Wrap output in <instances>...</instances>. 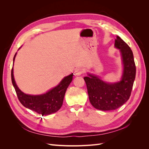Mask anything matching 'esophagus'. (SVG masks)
<instances>
[{
    "mask_svg": "<svg viewBox=\"0 0 149 149\" xmlns=\"http://www.w3.org/2000/svg\"><path fill=\"white\" fill-rule=\"evenodd\" d=\"M83 70L82 68H78L76 69L74 71V73L76 76H80L83 73Z\"/></svg>",
    "mask_w": 149,
    "mask_h": 149,
    "instance_id": "obj_1",
    "label": "esophagus"
}]
</instances>
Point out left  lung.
Segmentation results:
<instances>
[{"mask_svg":"<svg viewBox=\"0 0 149 149\" xmlns=\"http://www.w3.org/2000/svg\"><path fill=\"white\" fill-rule=\"evenodd\" d=\"M114 45L120 49L124 65L120 81L108 83L91 74L84 78L90 102L101 111L115 110L123 106L130 97L136 78V68L131 49L119 36L115 40Z\"/></svg>","mask_w":149,"mask_h":149,"instance_id":"obj_1","label":"left lung"}]
</instances>
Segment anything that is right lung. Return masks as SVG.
Masks as SVG:
<instances>
[{
	"label": "right lung",
	"mask_w": 149,
	"mask_h": 149,
	"mask_svg": "<svg viewBox=\"0 0 149 149\" xmlns=\"http://www.w3.org/2000/svg\"><path fill=\"white\" fill-rule=\"evenodd\" d=\"M17 55L13 57V63ZM73 73L65 77L60 84L45 94L41 95H29L22 92L18 88L13 77V67L11 71L12 82L19 101L24 107L32 110L38 114L47 116L57 112L63 102V99L68 87L73 79Z\"/></svg>",
	"instance_id": "1"
}]
</instances>
